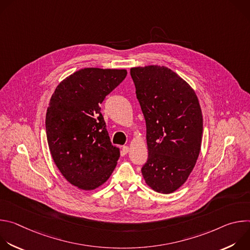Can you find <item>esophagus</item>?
<instances>
[{"mask_svg":"<svg viewBox=\"0 0 250 250\" xmlns=\"http://www.w3.org/2000/svg\"><path fill=\"white\" fill-rule=\"evenodd\" d=\"M128 151H129V148H128V146H123V152L126 154Z\"/></svg>","mask_w":250,"mask_h":250,"instance_id":"obj_1","label":"esophagus"}]
</instances>
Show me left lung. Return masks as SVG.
<instances>
[{
  "instance_id": "8db88e82",
  "label": "left lung",
  "mask_w": 250,
  "mask_h": 250,
  "mask_svg": "<svg viewBox=\"0 0 250 250\" xmlns=\"http://www.w3.org/2000/svg\"><path fill=\"white\" fill-rule=\"evenodd\" d=\"M146 124L148 158L141 168L146 184L169 194L188 179L203 134L201 106L194 90L167 67L130 69Z\"/></svg>"
}]
</instances>
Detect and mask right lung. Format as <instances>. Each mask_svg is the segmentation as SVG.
<instances>
[{
  "label": "right lung",
  "instance_id": "1",
  "mask_svg": "<svg viewBox=\"0 0 250 250\" xmlns=\"http://www.w3.org/2000/svg\"><path fill=\"white\" fill-rule=\"evenodd\" d=\"M126 74L125 69L84 68L63 80L50 99L45 118L49 150L65 179L79 189L104 184L120 158L101 104Z\"/></svg>",
  "mask_w": 250,
  "mask_h": 250
}]
</instances>
